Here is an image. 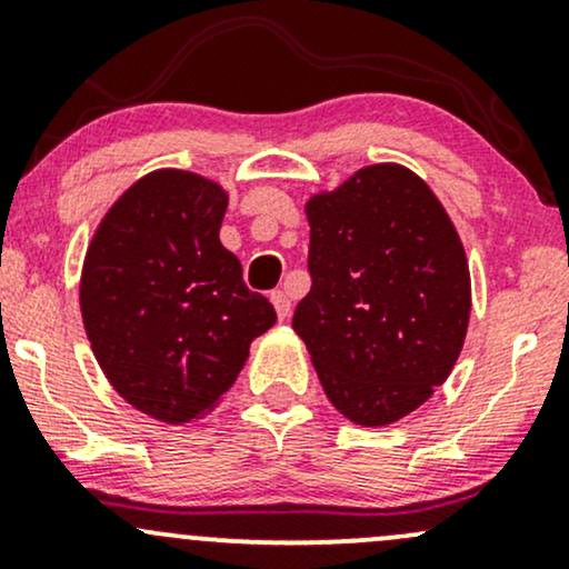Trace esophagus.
Wrapping results in <instances>:
<instances>
[{"instance_id": "34e87169", "label": "esophagus", "mask_w": 569, "mask_h": 569, "mask_svg": "<svg viewBox=\"0 0 569 569\" xmlns=\"http://www.w3.org/2000/svg\"><path fill=\"white\" fill-rule=\"evenodd\" d=\"M272 305H276V312H278V321H286V318L291 316V299L286 291H272Z\"/></svg>"}]
</instances>
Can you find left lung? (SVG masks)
<instances>
[{"mask_svg": "<svg viewBox=\"0 0 569 569\" xmlns=\"http://www.w3.org/2000/svg\"><path fill=\"white\" fill-rule=\"evenodd\" d=\"M310 293L293 310L329 401L356 426L401 420L452 371L471 272L452 219L409 168H361L312 194Z\"/></svg>", "mask_w": 569, "mask_h": 569, "instance_id": "8db88e82", "label": "left lung"}]
</instances>
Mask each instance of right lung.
Wrapping results in <instances>:
<instances>
[{"mask_svg":"<svg viewBox=\"0 0 569 569\" xmlns=\"http://www.w3.org/2000/svg\"><path fill=\"white\" fill-rule=\"evenodd\" d=\"M224 211L217 181L162 168L122 192L84 253L80 307L98 367L130 407L171 426L217 407L276 323L221 246Z\"/></svg>","mask_w":569,"mask_h":569,"instance_id":"obj_1","label":"right lung"}]
</instances>
